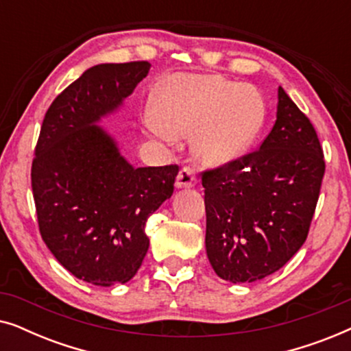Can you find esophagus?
<instances>
[{"label": "esophagus", "instance_id": "obj_1", "mask_svg": "<svg viewBox=\"0 0 351 351\" xmlns=\"http://www.w3.org/2000/svg\"><path fill=\"white\" fill-rule=\"evenodd\" d=\"M196 185V176L195 171L191 167H184L180 169L179 176L176 179V186L177 189H191V186Z\"/></svg>", "mask_w": 351, "mask_h": 351}]
</instances>
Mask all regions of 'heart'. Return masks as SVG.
<instances>
[{"label": "heart", "mask_w": 351, "mask_h": 351, "mask_svg": "<svg viewBox=\"0 0 351 351\" xmlns=\"http://www.w3.org/2000/svg\"><path fill=\"white\" fill-rule=\"evenodd\" d=\"M147 131L158 138L193 136L196 158L209 167L237 161L265 123V102L257 90L217 75H174L156 93Z\"/></svg>", "instance_id": "1"}]
</instances>
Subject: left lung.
Wrapping results in <instances>:
<instances>
[{"mask_svg":"<svg viewBox=\"0 0 351 351\" xmlns=\"http://www.w3.org/2000/svg\"><path fill=\"white\" fill-rule=\"evenodd\" d=\"M323 176L313 124L280 86L261 148L201 177L206 252L217 276L254 282L286 265L308 234Z\"/></svg>","mask_w":351,"mask_h":351,"instance_id":"1","label":"left lung"}]
</instances>
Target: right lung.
Returning a JSON list of instances; mask_svg holds the SVG:
<instances>
[{
  "instance_id": "add662e5",
  "label": "right lung",
  "mask_w": 351,
  "mask_h": 351,
  "mask_svg": "<svg viewBox=\"0 0 351 351\" xmlns=\"http://www.w3.org/2000/svg\"><path fill=\"white\" fill-rule=\"evenodd\" d=\"M148 62L90 66L51 104L35 148L32 190L43 241L95 286L124 285L148 251L145 222L174 191L179 166L134 167L99 123L148 75Z\"/></svg>"
}]
</instances>
